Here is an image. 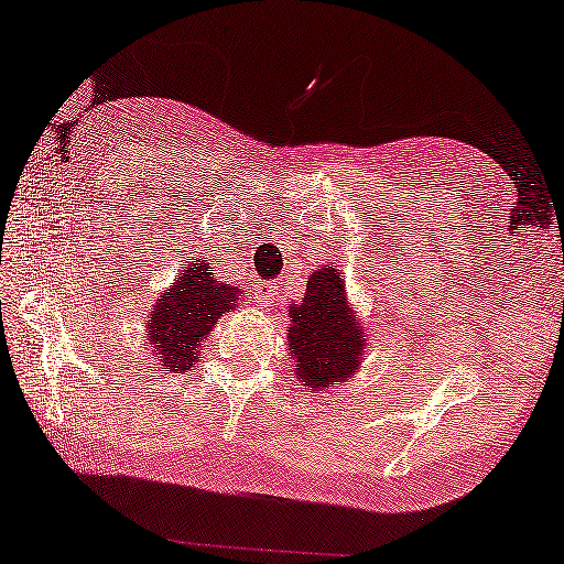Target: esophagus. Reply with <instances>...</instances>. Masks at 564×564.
Returning a JSON list of instances; mask_svg holds the SVG:
<instances>
[{"label": "esophagus", "instance_id": "obj_1", "mask_svg": "<svg viewBox=\"0 0 564 564\" xmlns=\"http://www.w3.org/2000/svg\"><path fill=\"white\" fill-rule=\"evenodd\" d=\"M276 284H282V282H259V284H257L254 300L259 302V305L272 307L274 302L280 300V288H276Z\"/></svg>", "mask_w": 564, "mask_h": 564}]
</instances>
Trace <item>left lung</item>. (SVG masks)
Segmentation results:
<instances>
[{
    "label": "left lung",
    "mask_w": 564,
    "mask_h": 564,
    "mask_svg": "<svg viewBox=\"0 0 564 564\" xmlns=\"http://www.w3.org/2000/svg\"><path fill=\"white\" fill-rule=\"evenodd\" d=\"M288 345L294 372L310 393L350 380L366 360V330L335 264L312 272L305 297L292 302Z\"/></svg>",
    "instance_id": "1"
}]
</instances>
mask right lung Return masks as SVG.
<instances>
[{"label": "right lung", "mask_w": 564, "mask_h": 564, "mask_svg": "<svg viewBox=\"0 0 564 564\" xmlns=\"http://www.w3.org/2000/svg\"><path fill=\"white\" fill-rule=\"evenodd\" d=\"M241 292L245 290L216 280L209 257L186 264L171 288L153 302L145 319V340L153 360L176 372L192 370L204 348V337H209L224 312L234 310Z\"/></svg>", "instance_id": "obj_1"}]
</instances>
